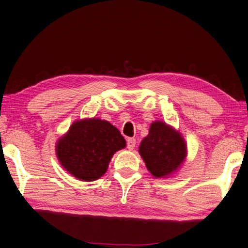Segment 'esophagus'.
<instances>
[{
    "label": "esophagus",
    "instance_id": "esophagus-1",
    "mask_svg": "<svg viewBox=\"0 0 248 248\" xmlns=\"http://www.w3.org/2000/svg\"><path fill=\"white\" fill-rule=\"evenodd\" d=\"M135 145L136 140H134V138H128V140H126V148H128L129 150H133L135 148Z\"/></svg>",
    "mask_w": 248,
    "mask_h": 248
}]
</instances>
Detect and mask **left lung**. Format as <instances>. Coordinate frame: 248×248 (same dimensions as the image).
I'll use <instances>...</instances> for the list:
<instances>
[{
    "label": "left lung",
    "mask_w": 248,
    "mask_h": 248,
    "mask_svg": "<svg viewBox=\"0 0 248 248\" xmlns=\"http://www.w3.org/2000/svg\"><path fill=\"white\" fill-rule=\"evenodd\" d=\"M186 150L182 135L162 122L151 124L149 135L140 146L141 157L155 177H164L175 171L185 159Z\"/></svg>",
    "instance_id": "left-lung-1"
}]
</instances>
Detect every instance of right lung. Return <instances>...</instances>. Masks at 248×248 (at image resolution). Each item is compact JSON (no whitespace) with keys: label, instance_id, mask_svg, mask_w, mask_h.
Masks as SVG:
<instances>
[{"label":"right lung","instance_id":"obj_1","mask_svg":"<svg viewBox=\"0 0 248 248\" xmlns=\"http://www.w3.org/2000/svg\"><path fill=\"white\" fill-rule=\"evenodd\" d=\"M125 140L108 122L98 118L74 123L57 143L60 164L78 180L92 182L106 173L114 153Z\"/></svg>","mask_w":248,"mask_h":248}]
</instances>
